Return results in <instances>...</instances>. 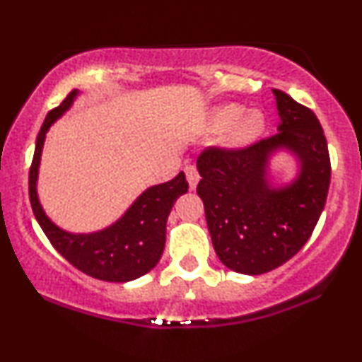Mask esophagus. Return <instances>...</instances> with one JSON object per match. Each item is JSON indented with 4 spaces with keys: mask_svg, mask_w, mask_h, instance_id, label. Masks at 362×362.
<instances>
[{
    "mask_svg": "<svg viewBox=\"0 0 362 362\" xmlns=\"http://www.w3.org/2000/svg\"><path fill=\"white\" fill-rule=\"evenodd\" d=\"M185 177H187V182H189V187L190 189H195V187H197V184H199V172H197V168H195V165H187L185 167Z\"/></svg>",
    "mask_w": 362,
    "mask_h": 362,
    "instance_id": "34e87169",
    "label": "esophagus"
}]
</instances>
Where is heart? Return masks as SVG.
<instances>
[{
  "instance_id": "heart-1",
  "label": "heart",
  "mask_w": 362,
  "mask_h": 362,
  "mask_svg": "<svg viewBox=\"0 0 362 362\" xmlns=\"http://www.w3.org/2000/svg\"><path fill=\"white\" fill-rule=\"evenodd\" d=\"M241 106L238 104H226L219 107L212 115V128L226 129L224 141L228 146L239 148L246 146L255 141L256 138L263 133L264 129V117L258 111H246L243 112Z\"/></svg>"
}]
</instances>
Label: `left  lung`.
I'll list each match as a JSON object with an SVG mask.
<instances>
[{
  "label": "left lung",
  "mask_w": 362,
  "mask_h": 362,
  "mask_svg": "<svg viewBox=\"0 0 362 362\" xmlns=\"http://www.w3.org/2000/svg\"><path fill=\"white\" fill-rule=\"evenodd\" d=\"M278 133L250 146H207L197 158V194L216 255L243 275L272 272L302 250L324 211L330 158L324 129L312 110L273 89ZM286 147L299 158V177L273 189L266 175L272 153Z\"/></svg>",
  "instance_id": "8db88e82"
}]
</instances>
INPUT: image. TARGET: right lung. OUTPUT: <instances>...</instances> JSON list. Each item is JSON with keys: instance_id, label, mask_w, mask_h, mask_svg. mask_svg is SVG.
Segmentation results:
<instances>
[{"instance_id": "right-lung-1", "label": "right lung", "mask_w": 362, "mask_h": 362, "mask_svg": "<svg viewBox=\"0 0 362 362\" xmlns=\"http://www.w3.org/2000/svg\"><path fill=\"white\" fill-rule=\"evenodd\" d=\"M79 90L74 89L67 98L52 110L43 121L37 136L32 167L28 173V194L33 214L49 238L52 246L64 256L72 267L86 275L103 281H132L143 276L156 267L165 247L167 219L175 200L187 192L184 172L165 184L153 185L134 200L117 223L110 228L90 234H71L57 228L45 216L38 202L37 177L40 165L42 148L49 128L71 107Z\"/></svg>"}]
</instances>
